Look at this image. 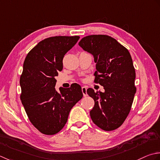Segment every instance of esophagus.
<instances>
[{
    "mask_svg": "<svg viewBox=\"0 0 160 160\" xmlns=\"http://www.w3.org/2000/svg\"><path fill=\"white\" fill-rule=\"evenodd\" d=\"M81 90H82V92H83V96L84 97H86V96H87V88H86V86H83L82 88H81Z\"/></svg>",
    "mask_w": 160,
    "mask_h": 160,
    "instance_id": "34e87169",
    "label": "esophagus"
}]
</instances>
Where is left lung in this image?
<instances>
[{
    "label": "left lung",
    "instance_id": "left-lung-1",
    "mask_svg": "<svg viewBox=\"0 0 160 160\" xmlns=\"http://www.w3.org/2000/svg\"><path fill=\"white\" fill-rule=\"evenodd\" d=\"M79 45L93 55L97 69L94 82L105 90L104 92L87 90L94 101L91 119L106 131L118 128L128 115L136 92L135 70L130 52L108 35L87 36Z\"/></svg>",
    "mask_w": 160,
    "mask_h": 160
}]
</instances>
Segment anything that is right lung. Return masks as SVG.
I'll return each mask as SVG.
<instances>
[{"label": "right lung", "mask_w": 160, "mask_h": 160, "mask_svg": "<svg viewBox=\"0 0 160 160\" xmlns=\"http://www.w3.org/2000/svg\"><path fill=\"white\" fill-rule=\"evenodd\" d=\"M79 36L47 38L26 57L20 78L21 100L31 123L45 135H54L66 124L70 110L83 97L77 83L55 89L63 58L79 39Z\"/></svg>", "instance_id": "add662e5"}]
</instances>
